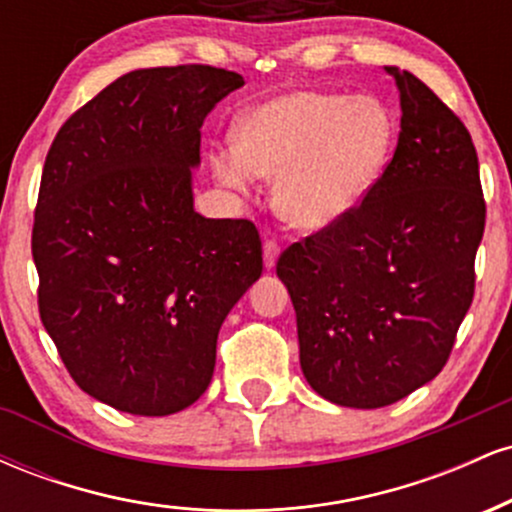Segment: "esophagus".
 I'll return each mask as SVG.
<instances>
[{"label": "esophagus", "mask_w": 512, "mask_h": 512, "mask_svg": "<svg viewBox=\"0 0 512 512\" xmlns=\"http://www.w3.org/2000/svg\"><path fill=\"white\" fill-rule=\"evenodd\" d=\"M279 252H281L279 243H276V240H267V243H264V267L272 269L276 264V257H279Z\"/></svg>", "instance_id": "obj_1"}]
</instances>
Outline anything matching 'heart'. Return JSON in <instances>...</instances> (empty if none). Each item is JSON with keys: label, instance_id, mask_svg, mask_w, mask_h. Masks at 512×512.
Wrapping results in <instances>:
<instances>
[{"label": "heart", "instance_id": "heart-1", "mask_svg": "<svg viewBox=\"0 0 512 512\" xmlns=\"http://www.w3.org/2000/svg\"><path fill=\"white\" fill-rule=\"evenodd\" d=\"M390 149V113L375 98L286 91L240 117L236 151H219L211 166L236 190H245L252 175L276 180V214L313 233L361 202Z\"/></svg>", "mask_w": 512, "mask_h": 512}]
</instances>
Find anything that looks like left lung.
Returning a JSON list of instances; mask_svg holds the SVG:
<instances>
[{"label":"left lung","instance_id":"left-lung-1","mask_svg":"<svg viewBox=\"0 0 512 512\" xmlns=\"http://www.w3.org/2000/svg\"><path fill=\"white\" fill-rule=\"evenodd\" d=\"M392 161L363 202L281 252L305 380L339 407L378 409L433 380L474 298L486 204L462 120L411 72Z\"/></svg>","mask_w":512,"mask_h":512}]
</instances>
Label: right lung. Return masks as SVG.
<instances>
[{
	"label": "right lung",
	"mask_w": 512,
	"mask_h": 512,
	"mask_svg": "<svg viewBox=\"0 0 512 512\" xmlns=\"http://www.w3.org/2000/svg\"><path fill=\"white\" fill-rule=\"evenodd\" d=\"M243 76L137 69L57 132L33 221L38 310L74 383L137 416L204 395L219 330L262 274L248 219L195 211L204 117Z\"/></svg>",
	"instance_id": "1"
}]
</instances>
